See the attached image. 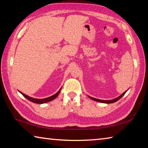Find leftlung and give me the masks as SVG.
<instances>
[{
    "mask_svg": "<svg viewBox=\"0 0 148 148\" xmlns=\"http://www.w3.org/2000/svg\"><path fill=\"white\" fill-rule=\"evenodd\" d=\"M127 91H126L125 92H124L123 93H122L120 96H119L118 97H117V98L114 99H112V100H108V101H104V100H100V99H95L93 98V97H89L88 96L90 99L93 100L95 101H97V102H102V103H106V104H110V103H113V102H115L118 101L121 98V97L123 96V95L125 94V92H126Z\"/></svg>",
    "mask_w": 148,
    "mask_h": 148,
    "instance_id": "obj_1",
    "label": "left lung"
}]
</instances>
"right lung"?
Masks as SVG:
<instances>
[{
    "label": "right lung",
    "mask_w": 148,
    "mask_h": 148,
    "mask_svg": "<svg viewBox=\"0 0 148 148\" xmlns=\"http://www.w3.org/2000/svg\"><path fill=\"white\" fill-rule=\"evenodd\" d=\"M61 88H62V87H61ZM61 88L59 90V91L57 92H56V93L55 94V95H52V96H51V97H47V98L42 99H34V98H32V97H29L28 95H25V94L23 93V92H21V91H19V92H21V93L22 95H23V96L25 97V98H26L27 99H28L29 101H31V102H34V103L44 104V103H46V102H49V101H53V100H54L55 99H56V97L59 95V92H60V91H61Z\"/></svg>",
    "instance_id": "right-lung-1"
}]
</instances>
